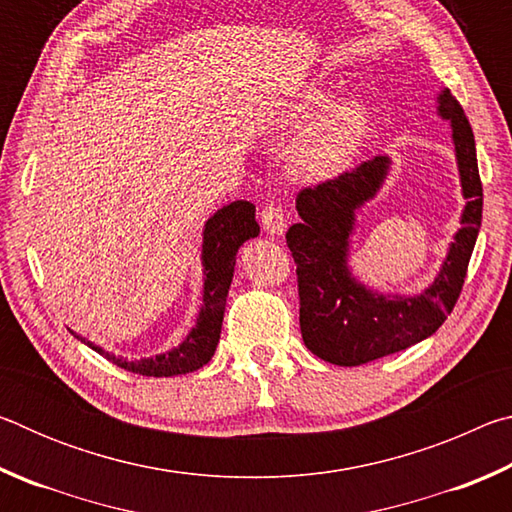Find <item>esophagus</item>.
I'll return each mask as SVG.
<instances>
[{
    "mask_svg": "<svg viewBox=\"0 0 512 512\" xmlns=\"http://www.w3.org/2000/svg\"><path fill=\"white\" fill-rule=\"evenodd\" d=\"M259 221H262V228L268 235H282L284 228H287V216H284V210L277 203H266L262 214H259Z\"/></svg>",
    "mask_w": 512,
    "mask_h": 512,
    "instance_id": "obj_1",
    "label": "esophagus"
}]
</instances>
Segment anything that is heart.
Listing matches in <instances>:
<instances>
[{
	"instance_id": "heart-1",
	"label": "heart",
	"mask_w": 512,
	"mask_h": 512,
	"mask_svg": "<svg viewBox=\"0 0 512 512\" xmlns=\"http://www.w3.org/2000/svg\"><path fill=\"white\" fill-rule=\"evenodd\" d=\"M325 94L320 90H311L293 110V115L302 117L311 108L320 106ZM370 108L363 99H348L334 106L327 115L302 137L296 149H293V169L305 178H327L341 171L352 153L357 151L359 142L368 131Z\"/></svg>"
}]
</instances>
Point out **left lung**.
Wrapping results in <instances>:
<instances>
[{
	"mask_svg": "<svg viewBox=\"0 0 512 512\" xmlns=\"http://www.w3.org/2000/svg\"><path fill=\"white\" fill-rule=\"evenodd\" d=\"M438 112L452 121L467 205L463 228L422 296H381L354 280L348 268L354 210L377 194L391 160L375 155L352 171L305 187L296 198L300 223L289 228L287 246L296 262L302 341L320 359L336 366H361L411 348L445 323L461 296L481 228L483 187L472 126L449 90L438 97Z\"/></svg>",
	"mask_w": 512,
	"mask_h": 512,
	"instance_id": "1",
	"label": "left lung"
}]
</instances>
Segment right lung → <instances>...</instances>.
<instances>
[{
  "label": "right lung",
  "mask_w": 512,
  "mask_h": 512,
  "mask_svg": "<svg viewBox=\"0 0 512 512\" xmlns=\"http://www.w3.org/2000/svg\"><path fill=\"white\" fill-rule=\"evenodd\" d=\"M259 235V225L255 221V205L248 201H235L221 207L210 221L205 223L203 232V266H205V284H203V307L198 314L196 327L189 332L187 339L176 350L158 354L151 359L126 361L115 357L97 345L88 343L92 350L103 354L108 361L117 363L119 368L135 375L146 377H171L185 375L203 368L212 359L221 336V323L225 311V298L235 273L237 250L244 241ZM74 334V332H72ZM81 339L79 334H74ZM85 343V339H81Z\"/></svg>",
  "instance_id": "add662e5"
}]
</instances>
